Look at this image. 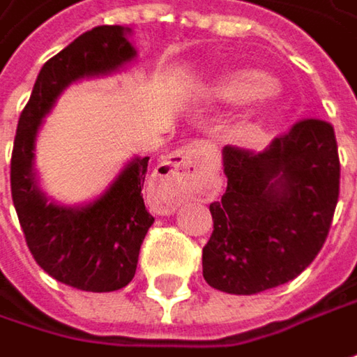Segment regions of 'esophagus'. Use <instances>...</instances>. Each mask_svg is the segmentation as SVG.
Listing matches in <instances>:
<instances>
[{
    "label": "esophagus",
    "instance_id": "34e87169",
    "mask_svg": "<svg viewBox=\"0 0 357 357\" xmlns=\"http://www.w3.org/2000/svg\"><path fill=\"white\" fill-rule=\"evenodd\" d=\"M205 156H208V149L203 144H192L172 152L170 156H167V160H162L156 172V185L188 190Z\"/></svg>",
    "mask_w": 357,
    "mask_h": 357
}]
</instances>
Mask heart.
Masks as SVG:
<instances>
[{
	"instance_id": "1",
	"label": "heart",
	"mask_w": 357,
	"mask_h": 357,
	"mask_svg": "<svg viewBox=\"0 0 357 357\" xmlns=\"http://www.w3.org/2000/svg\"><path fill=\"white\" fill-rule=\"evenodd\" d=\"M273 80L259 72V70H251V68H241V70H233L215 86V94L223 102L229 104H249L255 100L265 98L267 94H271L273 90Z\"/></svg>"
}]
</instances>
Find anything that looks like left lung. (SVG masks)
Listing matches in <instances>:
<instances>
[{
    "label": "left lung",
    "instance_id": "obj_1",
    "mask_svg": "<svg viewBox=\"0 0 357 357\" xmlns=\"http://www.w3.org/2000/svg\"><path fill=\"white\" fill-rule=\"evenodd\" d=\"M227 190L211 203L203 277L225 294L253 295L299 275L321 251L340 197L330 122L305 118L265 151L223 149Z\"/></svg>",
    "mask_w": 357,
    "mask_h": 357
}]
</instances>
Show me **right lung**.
Listing matches in <instances>:
<instances>
[{"instance_id": "add662e5", "label": "right lung", "mask_w": 357, "mask_h": 357, "mask_svg": "<svg viewBox=\"0 0 357 357\" xmlns=\"http://www.w3.org/2000/svg\"><path fill=\"white\" fill-rule=\"evenodd\" d=\"M128 31L94 27L44 63L11 152V199L36 263L60 283L94 294L122 289L136 273L140 245L154 223L142 199L149 156L132 158L90 205L63 206L38 187L33 149L42 120L72 82L106 76L136 58Z\"/></svg>"}]
</instances>
